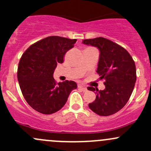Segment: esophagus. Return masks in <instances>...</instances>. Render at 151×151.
I'll return each mask as SVG.
<instances>
[{
	"mask_svg": "<svg viewBox=\"0 0 151 151\" xmlns=\"http://www.w3.org/2000/svg\"><path fill=\"white\" fill-rule=\"evenodd\" d=\"M78 88H80V89H82V91H84V92L87 91V88H85V87L82 86V85H78Z\"/></svg>",
	"mask_w": 151,
	"mask_h": 151,
	"instance_id": "esophagus-1",
	"label": "esophagus"
}]
</instances>
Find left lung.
I'll return each mask as SVG.
<instances>
[{"mask_svg": "<svg viewBox=\"0 0 151 151\" xmlns=\"http://www.w3.org/2000/svg\"><path fill=\"white\" fill-rule=\"evenodd\" d=\"M82 43L98 47L100 51L97 73L104 79L106 88L93 87L96 98L89 108L98 115L107 116L120 111L129 101L135 84L136 67L134 60L126 49L104 37L83 40Z\"/></svg>", "mask_w": 151, "mask_h": 151, "instance_id": "obj_1", "label": "left lung"}]
</instances>
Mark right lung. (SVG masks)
Instances as JSON below:
<instances>
[{
	"mask_svg": "<svg viewBox=\"0 0 151 151\" xmlns=\"http://www.w3.org/2000/svg\"><path fill=\"white\" fill-rule=\"evenodd\" d=\"M76 41L50 36L30 45L22 54L17 71L20 89L27 104L40 113L51 114L59 111L71 92L77 89L74 81L56 83L53 77L57 63L63 62L64 55Z\"/></svg>",
	"mask_w": 151,
	"mask_h": 151,
	"instance_id": "right-lung-1",
	"label": "right lung"
}]
</instances>
